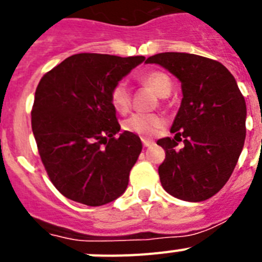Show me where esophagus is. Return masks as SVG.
<instances>
[{
  "label": "esophagus",
  "instance_id": "esophagus-1",
  "mask_svg": "<svg viewBox=\"0 0 262 262\" xmlns=\"http://www.w3.org/2000/svg\"><path fill=\"white\" fill-rule=\"evenodd\" d=\"M143 142V145L144 147H151V145L155 144V142H152V140H148V139H142Z\"/></svg>",
  "mask_w": 262,
  "mask_h": 262
}]
</instances>
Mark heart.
Listing matches in <instances>:
<instances>
[{
	"label": "heart",
	"instance_id": "b5f03b06",
	"mask_svg": "<svg viewBox=\"0 0 262 262\" xmlns=\"http://www.w3.org/2000/svg\"><path fill=\"white\" fill-rule=\"evenodd\" d=\"M139 82L151 88L160 97H166L172 90V80L161 71H149L139 76ZM110 102L118 113H126L131 106V93L123 82H118L110 92ZM165 124V120L159 114L138 113L126 119L123 127L128 133L136 134L142 138H152Z\"/></svg>",
	"mask_w": 262,
	"mask_h": 262
}]
</instances>
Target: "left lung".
I'll return each instance as SVG.
<instances>
[{
    "mask_svg": "<svg viewBox=\"0 0 262 262\" xmlns=\"http://www.w3.org/2000/svg\"><path fill=\"white\" fill-rule=\"evenodd\" d=\"M181 82L182 101L170 133L157 144L165 149L159 166L170 195L201 202L215 195L232 174L245 140L247 106L231 72L219 61L193 53L164 52L145 60ZM184 138V148L177 149Z\"/></svg>",
    "mask_w": 262,
    "mask_h": 262,
    "instance_id": "1",
    "label": "left lung"
}]
</instances>
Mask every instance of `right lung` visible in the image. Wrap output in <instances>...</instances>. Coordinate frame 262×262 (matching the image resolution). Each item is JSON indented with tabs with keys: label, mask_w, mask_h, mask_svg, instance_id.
<instances>
[{
	"label": "right lung",
	"mask_w": 262,
	"mask_h": 262,
	"mask_svg": "<svg viewBox=\"0 0 262 262\" xmlns=\"http://www.w3.org/2000/svg\"><path fill=\"white\" fill-rule=\"evenodd\" d=\"M144 56L77 53L41 77L32 133L51 182L68 200L102 206L126 191L142 152L138 135L119 134L110 92Z\"/></svg>",
	"instance_id": "add662e5"
}]
</instances>
